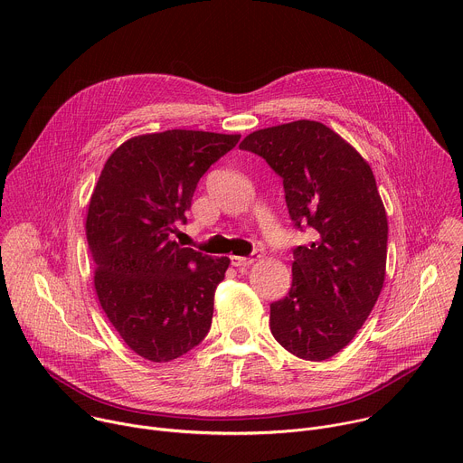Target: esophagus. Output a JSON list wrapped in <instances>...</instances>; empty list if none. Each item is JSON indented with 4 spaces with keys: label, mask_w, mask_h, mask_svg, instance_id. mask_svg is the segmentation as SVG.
<instances>
[{
    "label": "esophagus",
    "mask_w": 463,
    "mask_h": 463,
    "mask_svg": "<svg viewBox=\"0 0 463 463\" xmlns=\"http://www.w3.org/2000/svg\"><path fill=\"white\" fill-rule=\"evenodd\" d=\"M260 256L254 252V254H250L249 258H243V256H231V266L232 268H238V269H245V268H249V266H252V263L258 260Z\"/></svg>",
    "instance_id": "1"
}]
</instances>
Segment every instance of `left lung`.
<instances>
[{
  "label": "left lung",
  "mask_w": 463,
  "mask_h": 463,
  "mask_svg": "<svg viewBox=\"0 0 463 463\" xmlns=\"http://www.w3.org/2000/svg\"><path fill=\"white\" fill-rule=\"evenodd\" d=\"M252 152L282 177L297 229L288 297L271 304L273 337L306 361L334 357L355 337L383 289L388 222L370 165L334 129L295 120L249 134Z\"/></svg>",
  "instance_id": "1"
}]
</instances>
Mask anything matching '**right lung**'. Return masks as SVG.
Wrapping results in <instances>:
<instances>
[{
	"label": "right lung",
	"mask_w": 463,
	"mask_h": 463,
	"mask_svg": "<svg viewBox=\"0 0 463 463\" xmlns=\"http://www.w3.org/2000/svg\"><path fill=\"white\" fill-rule=\"evenodd\" d=\"M240 136L168 129L122 143L93 190L86 236L104 313L137 355L168 363L211 329L214 291L229 258H213L170 234L202 175Z\"/></svg>",
	"instance_id": "add662e5"
}]
</instances>
